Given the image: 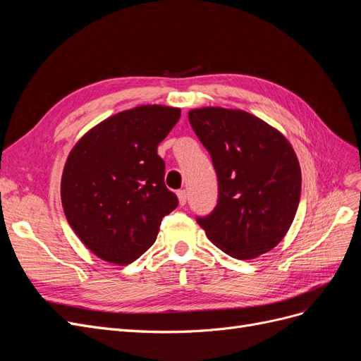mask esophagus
Listing matches in <instances>:
<instances>
[{
	"label": "esophagus",
	"mask_w": 361,
	"mask_h": 361,
	"mask_svg": "<svg viewBox=\"0 0 361 361\" xmlns=\"http://www.w3.org/2000/svg\"><path fill=\"white\" fill-rule=\"evenodd\" d=\"M176 194H178V199H179V204L185 206V203H187V191L179 190Z\"/></svg>",
	"instance_id": "34e87169"
}]
</instances>
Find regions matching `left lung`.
Here are the masks:
<instances>
[{"label": "left lung", "mask_w": 361, "mask_h": 361, "mask_svg": "<svg viewBox=\"0 0 361 361\" xmlns=\"http://www.w3.org/2000/svg\"><path fill=\"white\" fill-rule=\"evenodd\" d=\"M209 152L218 202L197 216L209 241L239 260L274 248L298 209L301 170L289 141L264 120L241 110L206 106L188 113Z\"/></svg>", "instance_id": "left-lung-1"}]
</instances>
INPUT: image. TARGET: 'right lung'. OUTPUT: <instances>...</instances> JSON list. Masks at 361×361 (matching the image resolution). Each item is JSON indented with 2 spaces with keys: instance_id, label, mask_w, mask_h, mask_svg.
Returning <instances> with one entry per match:
<instances>
[{
  "instance_id": "add662e5",
  "label": "right lung",
  "mask_w": 361,
  "mask_h": 361,
  "mask_svg": "<svg viewBox=\"0 0 361 361\" xmlns=\"http://www.w3.org/2000/svg\"><path fill=\"white\" fill-rule=\"evenodd\" d=\"M179 108L141 105L90 129L68 157L61 203L82 244L102 260L130 264L154 245L162 218L178 207L164 182L158 145Z\"/></svg>"
}]
</instances>
